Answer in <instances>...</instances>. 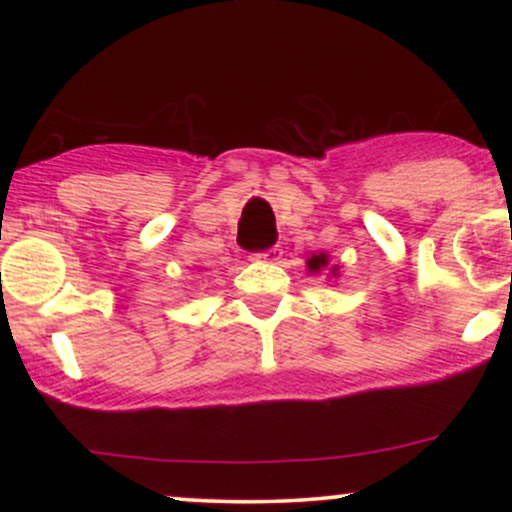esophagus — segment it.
<instances>
[{
	"instance_id": "esophagus-1",
	"label": "esophagus",
	"mask_w": 512,
	"mask_h": 512,
	"mask_svg": "<svg viewBox=\"0 0 512 512\" xmlns=\"http://www.w3.org/2000/svg\"><path fill=\"white\" fill-rule=\"evenodd\" d=\"M276 257H279V250L276 248H269L264 252H257V255H252V260H260V262H276Z\"/></svg>"
}]
</instances>
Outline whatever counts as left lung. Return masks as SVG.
Listing matches in <instances>:
<instances>
[{
	"mask_svg": "<svg viewBox=\"0 0 512 512\" xmlns=\"http://www.w3.org/2000/svg\"><path fill=\"white\" fill-rule=\"evenodd\" d=\"M305 267H308L310 274L327 272V279H337V276H339V264L330 262V255H327V252H317V255L308 257Z\"/></svg>",
	"mask_w": 512,
	"mask_h": 512,
	"instance_id": "left-lung-1",
	"label": "left lung"
}]
</instances>
